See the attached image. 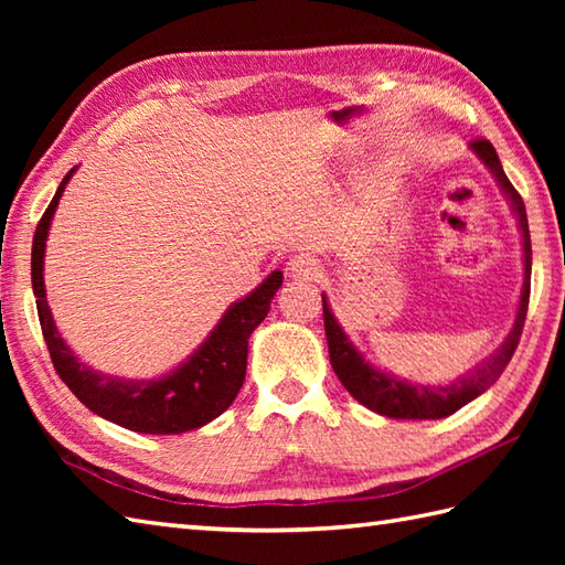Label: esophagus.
<instances>
[{
  "instance_id": "obj_1",
  "label": "esophagus",
  "mask_w": 565,
  "mask_h": 565,
  "mask_svg": "<svg viewBox=\"0 0 565 565\" xmlns=\"http://www.w3.org/2000/svg\"><path fill=\"white\" fill-rule=\"evenodd\" d=\"M286 269H289L291 276H303V279H313L322 271L320 267V259L316 255H310V252H301V255H294L286 264Z\"/></svg>"
}]
</instances>
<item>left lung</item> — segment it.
Returning a JSON list of instances; mask_svg holds the SVG:
<instances>
[{"label":"left lung","instance_id":"8db88e82","mask_svg":"<svg viewBox=\"0 0 565 565\" xmlns=\"http://www.w3.org/2000/svg\"><path fill=\"white\" fill-rule=\"evenodd\" d=\"M471 152L481 160L490 174L495 177L502 194L510 201V209L518 218V227L522 233V264H524V281L520 294L518 316H514V326L510 334L498 350L483 359L481 364L468 369L451 383L444 386H425V383H411L407 379H401L391 374V371H381L364 359V354L356 350L354 342L347 338V332L332 316L328 296L322 294V318H326V338L330 350V364L334 374L342 381V386L350 391L354 398L366 405L369 411L379 415L395 417V419H439L459 411L466 403H471L478 395L486 393L493 383L500 379L502 371L510 364V359L518 350L526 308H530V279H532V239H530V223H526V211L522 196L514 191L510 179L502 170L500 158L495 148L488 140H473Z\"/></svg>","mask_w":565,"mask_h":565}]
</instances>
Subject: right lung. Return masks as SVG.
Here are the masks:
<instances>
[{"mask_svg": "<svg viewBox=\"0 0 565 565\" xmlns=\"http://www.w3.org/2000/svg\"><path fill=\"white\" fill-rule=\"evenodd\" d=\"M75 170H70L60 182L51 206L45 209L39 227H35L31 249V284L35 298H39L35 306H39L41 330L55 371L65 381V386L77 395L79 403L87 405L94 415L126 429L142 431V435H182V431L209 425L211 419L231 407L237 391L243 388L247 340L259 322L267 318L271 298L279 291L284 274L279 269L271 271L255 291H249L227 308L199 350L186 356V362L174 366L170 374L160 379L102 374V371L79 362L77 354L60 338L45 301V239L60 196H63Z\"/></svg>", "mask_w": 565, "mask_h": 565, "instance_id": "right-lung-1", "label": "right lung"}]
</instances>
